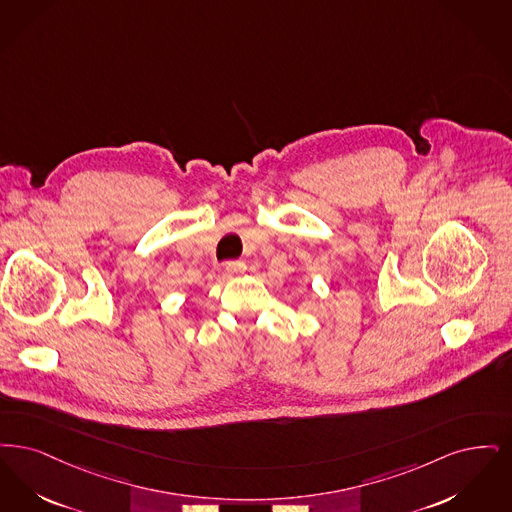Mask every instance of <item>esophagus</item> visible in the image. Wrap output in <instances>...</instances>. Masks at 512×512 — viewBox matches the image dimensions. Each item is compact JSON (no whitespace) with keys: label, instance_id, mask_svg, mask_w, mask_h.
Segmentation results:
<instances>
[{"label":"esophagus","instance_id":"esophagus-1","mask_svg":"<svg viewBox=\"0 0 512 512\" xmlns=\"http://www.w3.org/2000/svg\"><path fill=\"white\" fill-rule=\"evenodd\" d=\"M246 269L245 262H241V260H233V262H227L225 264V271L229 273V275H237V273H243Z\"/></svg>","mask_w":512,"mask_h":512}]
</instances>
